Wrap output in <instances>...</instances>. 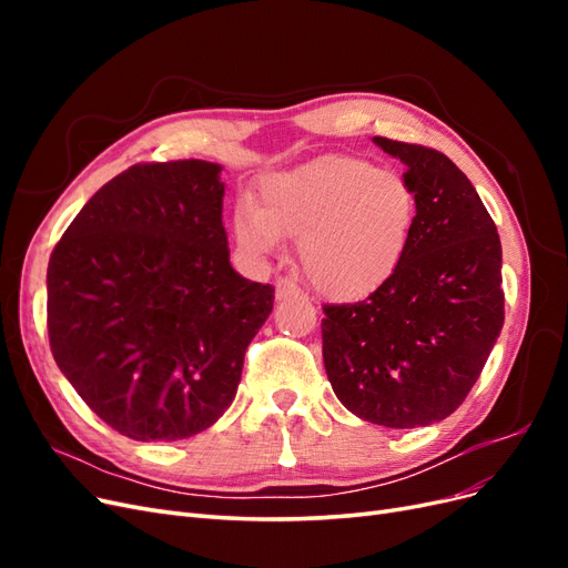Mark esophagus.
I'll return each mask as SVG.
<instances>
[{
	"label": "esophagus",
	"instance_id": "esophagus-1",
	"mask_svg": "<svg viewBox=\"0 0 568 568\" xmlns=\"http://www.w3.org/2000/svg\"><path fill=\"white\" fill-rule=\"evenodd\" d=\"M274 296H277V301H288V298H298L301 296V288L288 282V280H280L277 282V288H274Z\"/></svg>",
	"mask_w": 568,
	"mask_h": 568
}]
</instances>
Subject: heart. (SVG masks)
<instances>
[{"label":"heart","instance_id":"b5f03b06","mask_svg":"<svg viewBox=\"0 0 568 568\" xmlns=\"http://www.w3.org/2000/svg\"><path fill=\"white\" fill-rule=\"evenodd\" d=\"M419 213L412 182L355 156H322L263 178L257 205L234 213L239 246L255 257L298 239L303 277L320 294L355 301L382 288L409 248Z\"/></svg>","mask_w":568,"mask_h":568}]
</instances>
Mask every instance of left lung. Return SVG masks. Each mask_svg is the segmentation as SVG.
Masks as SVG:
<instances>
[{"instance_id":"1","label":"left lung","mask_w":568,"mask_h":568,"mask_svg":"<svg viewBox=\"0 0 568 568\" xmlns=\"http://www.w3.org/2000/svg\"><path fill=\"white\" fill-rule=\"evenodd\" d=\"M407 165L419 201L398 272L365 301L324 305L322 355L359 419L415 428L467 398L505 322L503 246L467 175L445 153L374 136Z\"/></svg>"}]
</instances>
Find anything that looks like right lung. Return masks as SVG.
Here are the masks:
<instances>
[{"label": "right lung", "instance_id": "obj_1", "mask_svg": "<svg viewBox=\"0 0 568 568\" xmlns=\"http://www.w3.org/2000/svg\"><path fill=\"white\" fill-rule=\"evenodd\" d=\"M220 165L136 163L84 203L51 251L59 369L113 432L182 440L232 405L274 286L230 265Z\"/></svg>", "mask_w": 568, "mask_h": 568}]
</instances>
